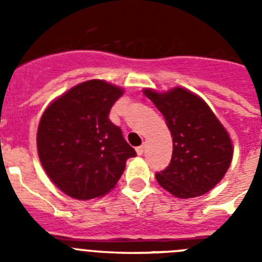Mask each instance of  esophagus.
Segmentation results:
<instances>
[{"label": "esophagus", "instance_id": "esophagus-1", "mask_svg": "<svg viewBox=\"0 0 262 262\" xmlns=\"http://www.w3.org/2000/svg\"><path fill=\"white\" fill-rule=\"evenodd\" d=\"M136 154H138L139 156H142V155L144 154V145H140V147L136 148Z\"/></svg>", "mask_w": 262, "mask_h": 262}]
</instances>
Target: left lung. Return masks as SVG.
Instances as JSON below:
<instances>
[{"label": "left lung", "mask_w": 262, "mask_h": 262, "mask_svg": "<svg viewBox=\"0 0 262 262\" xmlns=\"http://www.w3.org/2000/svg\"><path fill=\"white\" fill-rule=\"evenodd\" d=\"M164 115L172 134L170 164L156 174L160 186L177 198H194L222 181L231 165L233 145L210 106L185 88L159 93L143 90Z\"/></svg>", "instance_id": "left-lung-1"}]
</instances>
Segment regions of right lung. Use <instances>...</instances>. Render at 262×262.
Listing matches in <instances>:
<instances>
[{
    "label": "right lung",
    "instance_id": "1",
    "mask_svg": "<svg viewBox=\"0 0 262 262\" xmlns=\"http://www.w3.org/2000/svg\"><path fill=\"white\" fill-rule=\"evenodd\" d=\"M123 89L103 80L71 88L47 106L36 134L39 160L57 189L80 201L110 193L136 152L108 119Z\"/></svg>",
    "mask_w": 262,
    "mask_h": 262
}]
</instances>
